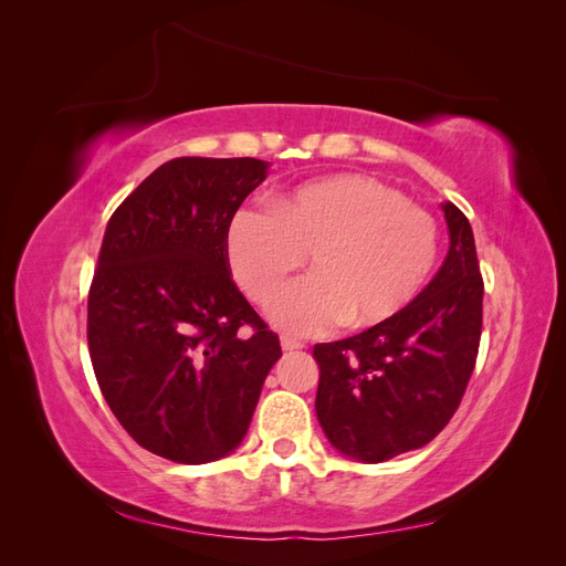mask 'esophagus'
Here are the masks:
<instances>
[{
  "instance_id": "obj_1",
  "label": "esophagus",
  "mask_w": 566,
  "mask_h": 566,
  "mask_svg": "<svg viewBox=\"0 0 566 566\" xmlns=\"http://www.w3.org/2000/svg\"><path fill=\"white\" fill-rule=\"evenodd\" d=\"M281 347H283V352H297V349H302L304 345H302V342L293 339V337H281Z\"/></svg>"
}]
</instances>
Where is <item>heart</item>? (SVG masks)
Wrapping results in <instances>:
<instances>
[{"label": "heart", "instance_id": "b5f03b06", "mask_svg": "<svg viewBox=\"0 0 566 566\" xmlns=\"http://www.w3.org/2000/svg\"><path fill=\"white\" fill-rule=\"evenodd\" d=\"M241 208L227 227V262L256 304H271L310 254L314 276L273 306L293 335L352 323L373 328L399 316L430 281L439 229L430 212L378 179L337 175Z\"/></svg>", "mask_w": 566, "mask_h": 566}]
</instances>
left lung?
<instances>
[{"label": "left lung", "instance_id": "left-lung-1", "mask_svg": "<svg viewBox=\"0 0 566 566\" xmlns=\"http://www.w3.org/2000/svg\"><path fill=\"white\" fill-rule=\"evenodd\" d=\"M441 210L449 252L422 293L391 321L314 347L318 422L333 447L358 462L430 443L474 370L484 283L468 217L453 202Z\"/></svg>", "mask_w": 566, "mask_h": 566}]
</instances>
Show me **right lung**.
Listing matches in <instances>:
<instances>
[{
	"label": "right lung",
	"mask_w": 566,
	"mask_h": 566,
	"mask_svg": "<svg viewBox=\"0 0 566 566\" xmlns=\"http://www.w3.org/2000/svg\"><path fill=\"white\" fill-rule=\"evenodd\" d=\"M256 158L160 165L111 217L87 339L96 380L146 451L202 465L248 434L279 335L241 295L227 262L233 212L269 175ZM248 322L250 338L237 335Z\"/></svg>",
	"instance_id": "add662e5"
}]
</instances>
